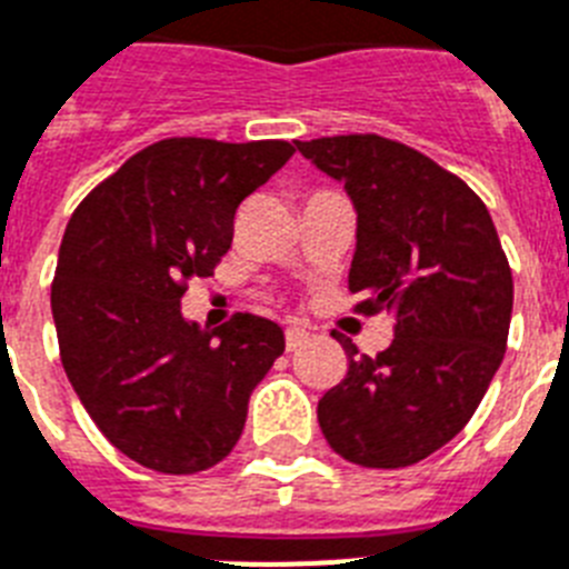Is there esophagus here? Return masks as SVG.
<instances>
[{"instance_id":"1","label":"esophagus","mask_w":569,"mask_h":569,"mask_svg":"<svg viewBox=\"0 0 569 569\" xmlns=\"http://www.w3.org/2000/svg\"><path fill=\"white\" fill-rule=\"evenodd\" d=\"M307 341H309V329L286 327V350H289V352L298 350V347H303Z\"/></svg>"}]
</instances>
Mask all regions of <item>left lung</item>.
<instances>
[{
  "label": "left lung",
  "instance_id": "1",
  "mask_svg": "<svg viewBox=\"0 0 569 569\" xmlns=\"http://www.w3.org/2000/svg\"><path fill=\"white\" fill-rule=\"evenodd\" d=\"M343 181L358 213L356 312L396 315L393 341L358 356L318 402L329 448L365 469H405L466 428L506 352L512 269L480 196L437 161L390 138L298 141Z\"/></svg>",
  "mask_w": 569,
  "mask_h": 569
}]
</instances>
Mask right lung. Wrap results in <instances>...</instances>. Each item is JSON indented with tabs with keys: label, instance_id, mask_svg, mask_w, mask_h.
Here are the masks:
<instances>
[{
	"label": "right lung",
	"instance_id": "add662e5",
	"mask_svg": "<svg viewBox=\"0 0 569 569\" xmlns=\"http://www.w3.org/2000/svg\"><path fill=\"white\" fill-rule=\"evenodd\" d=\"M289 141L164 138L100 181L66 226L54 283L60 361L121 455L196 475L231 455L251 390L283 356V329L240 312L184 321L188 280L211 277L246 196L292 159Z\"/></svg>",
	"mask_w": 569,
	"mask_h": 569
}]
</instances>
